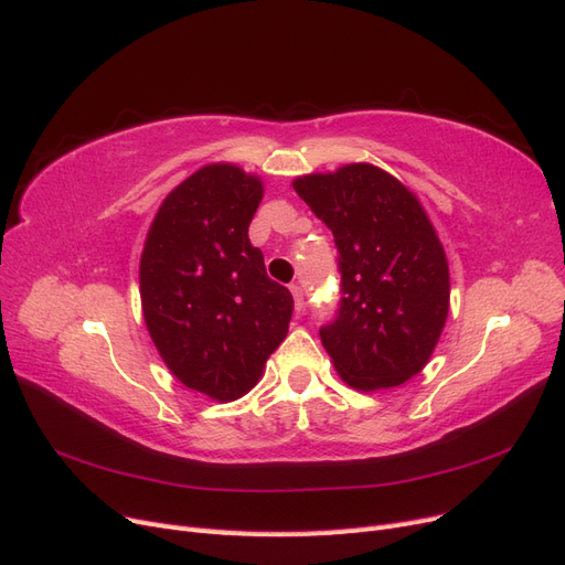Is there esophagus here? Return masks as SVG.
Masks as SVG:
<instances>
[{"mask_svg":"<svg viewBox=\"0 0 565 565\" xmlns=\"http://www.w3.org/2000/svg\"><path fill=\"white\" fill-rule=\"evenodd\" d=\"M290 294H294V300H296V309L300 312V309L305 307V298H302V288L298 284H290Z\"/></svg>","mask_w":565,"mask_h":565,"instance_id":"34e87169","label":"esophagus"}]
</instances>
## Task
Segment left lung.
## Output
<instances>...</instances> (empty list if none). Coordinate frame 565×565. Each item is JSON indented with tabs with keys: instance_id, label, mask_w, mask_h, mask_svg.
<instances>
[{
	"instance_id": "left-lung-1",
	"label": "left lung",
	"mask_w": 565,
	"mask_h": 565,
	"mask_svg": "<svg viewBox=\"0 0 565 565\" xmlns=\"http://www.w3.org/2000/svg\"><path fill=\"white\" fill-rule=\"evenodd\" d=\"M294 190L340 253L342 300L319 331L323 350L352 390L404 385L427 366L450 307L448 258L425 206L366 161L300 175Z\"/></svg>"
}]
</instances>
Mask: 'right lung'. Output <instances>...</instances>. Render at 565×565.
<instances>
[{"label":"right lung","mask_w":565,"mask_h":565,"mask_svg":"<svg viewBox=\"0 0 565 565\" xmlns=\"http://www.w3.org/2000/svg\"><path fill=\"white\" fill-rule=\"evenodd\" d=\"M263 194L260 175L206 163L163 199L140 256L142 317L159 356L221 404L258 385L294 315L248 239Z\"/></svg>","instance_id":"right-lung-1"}]
</instances>
